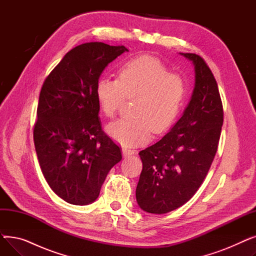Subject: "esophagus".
Masks as SVG:
<instances>
[{
	"label": "esophagus",
	"instance_id": "esophagus-1",
	"mask_svg": "<svg viewBox=\"0 0 256 256\" xmlns=\"http://www.w3.org/2000/svg\"><path fill=\"white\" fill-rule=\"evenodd\" d=\"M135 154H136V150H130V148H122V154H124V158H128V156Z\"/></svg>",
	"mask_w": 256,
	"mask_h": 256
}]
</instances>
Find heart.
Listing matches in <instances>:
<instances>
[{
	"label": "heart",
	"instance_id": "1",
	"mask_svg": "<svg viewBox=\"0 0 256 256\" xmlns=\"http://www.w3.org/2000/svg\"><path fill=\"white\" fill-rule=\"evenodd\" d=\"M182 78L169 74L167 66L158 58L143 55L120 67L118 80L102 78L96 96L102 112L113 117L126 98H137L132 119H118L106 130L114 141L132 146L148 140L154 134L166 132L178 119L186 98Z\"/></svg>",
	"mask_w": 256,
	"mask_h": 256
}]
</instances>
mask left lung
Wrapping results in <instances>:
<instances>
[{
  "instance_id": "8db88e82",
  "label": "left lung",
  "mask_w": 256,
  "mask_h": 256,
  "mask_svg": "<svg viewBox=\"0 0 256 256\" xmlns=\"http://www.w3.org/2000/svg\"><path fill=\"white\" fill-rule=\"evenodd\" d=\"M180 55L194 66L191 100L166 135L139 152L143 169L136 199L150 214L169 212L193 197L216 156L223 124L220 93L208 66L196 54Z\"/></svg>"
}]
</instances>
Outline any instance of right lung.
<instances>
[{
    "label": "right lung",
    "mask_w": 256,
    "mask_h": 256,
    "mask_svg": "<svg viewBox=\"0 0 256 256\" xmlns=\"http://www.w3.org/2000/svg\"><path fill=\"white\" fill-rule=\"evenodd\" d=\"M124 46L87 42L70 50L46 78L39 94L34 144L50 189L66 202L87 206L96 200L120 147L102 130L96 96L106 67Z\"/></svg>",
    "instance_id": "add662e5"
}]
</instances>
